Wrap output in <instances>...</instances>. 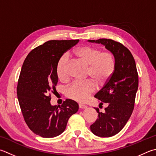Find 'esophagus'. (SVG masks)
I'll use <instances>...</instances> for the list:
<instances>
[{
  "instance_id": "1",
  "label": "esophagus",
  "mask_w": 156,
  "mask_h": 156,
  "mask_svg": "<svg viewBox=\"0 0 156 156\" xmlns=\"http://www.w3.org/2000/svg\"><path fill=\"white\" fill-rule=\"evenodd\" d=\"M79 108L81 109H85L87 108V106L86 105H84V104H79Z\"/></svg>"
}]
</instances>
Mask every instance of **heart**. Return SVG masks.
<instances>
[{
  "instance_id": "heart-1",
  "label": "heart",
  "mask_w": 156,
  "mask_h": 156,
  "mask_svg": "<svg viewBox=\"0 0 156 156\" xmlns=\"http://www.w3.org/2000/svg\"><path fill=\"white\" fill-rule=\"evenodd\" d=\"M74 55L88 66V76L100 84L106 83L114 73L115 58L109 51H100L97 48L89 46H81L74 51ZM67 56L64 55L58 59L56 67L58 78L62 82L68 80ZM96 90L93 81L84 83L74 82L66 89V95L72 100L84 102Z\"/></svg>"
}]
</instances>
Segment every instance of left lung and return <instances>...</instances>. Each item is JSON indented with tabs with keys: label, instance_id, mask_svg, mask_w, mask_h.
<instances>
[{
	"label": "left lung",
	"instance_id": "left-lung-1",
	"mask_svg": "<svg viewBox=\"0 0 156 156\" xmlns=\"http://www.w3.org/2000/svg\"><path fill=\"white\" fill-rule=\"evenodd\" d=\"M105 46L115 58V69L111 77L104 84L95 98L108 106L104 113L98 108V118L90 126L95 135L100 137H110L118 134L132 114L136 94L138 87V74L136 66L130 51L119 42L109 39L89 40Z\"/></svg>",
	"mask_w": 156,
	"mask_h": 156
}]
</instances>
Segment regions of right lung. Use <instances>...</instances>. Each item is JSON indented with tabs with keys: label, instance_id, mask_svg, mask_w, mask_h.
Returning <instances> with one entry per match:
<instances>
[{
	"label": "right lung",
	"instance_id": "add662e5",
	"mask_svg": "<svg viewBox=\"0 0 156 156\" xmlns=\"http://www.w3.org/2000/svg\"><path fill=\"white\" fill-rule=\"evenodd\" d=\"M75 40H50L30 51L20 73L17 95L28 127L43 138L60 135L69 117L78 110L77 102L67 99L59 107L50 104L51 93L58 83L56 67L65 52L77 44Z\"/></svg>",
	"mask_w": 156,
	"mask_h": 156
}]
</instances>
